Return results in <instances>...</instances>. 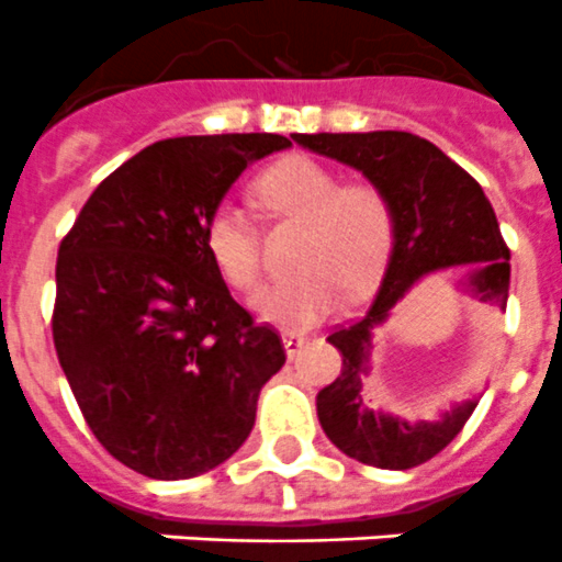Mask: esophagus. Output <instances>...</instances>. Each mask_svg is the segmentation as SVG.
<instances>
[{
  "instance_id": "esophagus-1",
  "label": "esophagus",
  "mask_w": 562,
  "mask_h": 562,
  "mask_svg": "<svg viewBox=\"0 0 562 562\" xmlns=\"http://www.w3.org/2000/svg\"><path fill=\"white\" fill-rule=\"evenodd\" d=\"M306 342H310V337H306L304 331H284V349L286 355H290V360L301 355V349H304Z\"/></svg>"
}]
</instances>
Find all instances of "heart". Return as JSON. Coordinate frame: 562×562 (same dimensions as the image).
Masks as SVG:
<instances>
[{"mask_svg":"<svg viewBox=\"0 0 562 562\" xmlns=\"http://www.w3.org/2000/svg\"><path fill=\"white\" fill-rule=\"evenodd\" d=\"M256 196L276 216L304 222L292 252L297 272L256 297L265 321L284 329H306L340 304L342 284L357 292L380 276L394 220L376 186H342L335 168L295 154L258 177ZM205 247L227 284L245 292L258 284V233L241 207L233 202L213 207Z\"/></svg>","mask_w":562,"mask_h":562,"instance_id":"obj_1","label":"heart"}]
</instances>
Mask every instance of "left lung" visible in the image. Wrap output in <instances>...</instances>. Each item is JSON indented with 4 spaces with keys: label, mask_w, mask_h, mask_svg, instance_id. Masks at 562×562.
<instances>
[{
    "label": "left lung",
    "mask_w": 562,
    "mask_h": 562,
    "mask_svg": "<svg viewBox=\"0 0 562 562\" xmlns=\"http://www.w3.org/2000/svg\"><path fill=\"white\" fill-rule=\"evenodd\" d=\"M297 146L351 166L385 193L394 245L369 312L326 340L342 355V369L317 394V419L331 445L349 459L382 470H411L448 448L479 400H464L434 422H405L374 411L366 400L371 337L411 286L430 272L470 265L464 286L481 304L506 310L509 247L479 182L434 143L411 132L292 134Z\"/></svg>",
    "instance_id": "8db88e82"
}]
</instances>
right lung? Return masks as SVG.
Here are the masks:
<instances>
[{
	"instance_id": "1",
	"label": "right lung",
	"mask_w": 562,
	"mask_h": 562,
	"mask_svg": "<svg viewBox=\"0 0 562 562\" xmlns=\"http://www.w3.org/2000/svg\"><path fill=\"white\" fill-rule=\"evenodd\" d=\"M281 134L171 137L92 191L56 261L53 342L103 448L160 481L231 459L284 342L233 301L205 247L213 207Z\"/></svg>"
}]
</instances>
